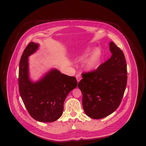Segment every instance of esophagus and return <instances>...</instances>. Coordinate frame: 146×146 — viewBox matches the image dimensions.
I'll return each instance as SVG.
<instances>
[{"label": "esophagus", "mask_w": 146, "mask_h": 146, "mask_svg": "<svg viewBox=\"0 0 146 146\" xmlns=\"http://www.w3.org/2000/svg\"><path fill=\"white\" fill-rule=\"evenodd\" d=\"M76 80H77V82L78 83H79L80 82V80L82 79V77H81V75L80 74H78L76 75Z\"/></svg>", "instance_id": "obj_1"}]
</instances>
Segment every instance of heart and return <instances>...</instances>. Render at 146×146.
I'll list each match as a JSON object with an SVG mask.
<instances>
[{
  "instance_id": "b5f03b06",
  "label": "heart",
  "mask_w": 146,
  "mask_h": 146,
  "mask_svg": "<svg viewBox=\"0 0 146 146\" xmlns=\"http://www.w3.org/2000/svg\"><path fill=\"white\" fill-rule=\"evenodd\" d=\"M101 52L99 49L95 50L85 63V67L88 70H96L101 61Z\"/></svg>"
}]
</instances>
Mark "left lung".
<instances>
[{"mask_svg":"<svg viewBox=\"0 0 146 146\" xmlns=\"http://www.w3.org/2000/svg\"><path fill=\"white\" fill-rule=\"evenodd\" d=\"M111 58L97 70L82 74L78 88L83 94L85 114L99 119L111 114L118 108L127 83V66L121 50L110 42Z\"/></svg>","mask_w":146,"mask_h":146,"instance_id":"1","label":"left lung"}]
</instances>
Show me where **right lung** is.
<instances>
[{
	"label": "right lung",
	"mask_w": 146,
	"mask_h": 146,
	"mask_svg": "<svg viewBox=\"0 0 146 146\" xmlns=\"http://www.w3.org/2000/svg\"><path fill=\"white\" fill-rule=\"evenodd\" d=\"M39 47L31 42L21 56L19 73V91L30 115L36 121H55L62 115L63 104L70 92L78 85L76 78L51 68L37 81L29 76V57Z\"/></svg>",
	"instance_id": "1"
}]
</instances>
